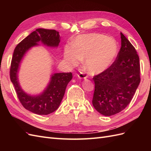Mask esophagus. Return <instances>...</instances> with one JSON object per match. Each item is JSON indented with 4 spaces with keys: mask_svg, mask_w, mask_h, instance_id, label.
Listing matches in <instances>:
<instances>
[{
    "mask_svg": "<svg viewBox=\"0 0 151 151\" xmlns=\"http://www.w3.org/2000/svg\"><path fill=\"white\" fill-rule=\"evenodd\" d=\"M77 76H78V77L79 79H85L87 78V76L85 74H84V73L83 72H80L79 74H77Z\"/></svg>",
    "mask_w": 151,
    "mask_h": 151,
    "instance_id": "1",
    "label": "esophagus"
}]
</instances>
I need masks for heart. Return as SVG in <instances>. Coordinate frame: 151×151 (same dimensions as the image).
<instances>
[{
	"label": "heart",
	"instance_id": "1",
	"mask_svg": "<svg viewBox=\"0 0 151 151\" xmlns=\"http://www.w3.org/2000/svg\"><path fill=\"white\" fill-rule=\"evenodd\" d=\"M118 52L116 41L99 33L81 35L73 45L64 48L63 58L70 66H77L85 59L84 68L90 74L103 72L115 61Z\"/></svg>",
	"mask_w": 151,
	"mask_h": 151
}]
</instances>
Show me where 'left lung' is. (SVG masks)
I'll return each instance as SVG.
<instances>
[{
    "instance_id": "left-lung-1",
    "label": "left lung",
    "mask_w": 151,
    "mask_h": 151,
    "mask_svg": "<svg viewBox=\"0 0 151 151\" xmlns=\"http://www.w3.org/2000/svg\"><path fill=\"white\" fill-rule=\"evenodd\" d=\"M121 48L115 61L107 70L93 77L95 89L93 105L104 116L123 110L139 85V57L133 45L122 33Z\"/></svg>"
}]
</instances>
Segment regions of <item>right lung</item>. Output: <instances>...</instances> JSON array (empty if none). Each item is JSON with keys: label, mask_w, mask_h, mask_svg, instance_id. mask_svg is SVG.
<instances>
[{"label": "right lung", "mask_w": 151, "mask_h": 151, "mask_svg": "<svg viewBox=\"0 0 151 151\" xmlns=\"http://www.w3.org/2000/svg\"><path fill=\"white\" fill-rule=\"evenodd\" d=\"M60 42L59 32L54 29L38 28L29 35L14 49L10 70V78L20 102L27 110L41 115L54 112L60 106L68 83L72 78L71 72L55 73L42 93L31 95L23 91L20 86L18 72L22 60L26 53L39 43L48 47L57 48Z\"/></svg>", "instance_id": "1"}]
</instances>
